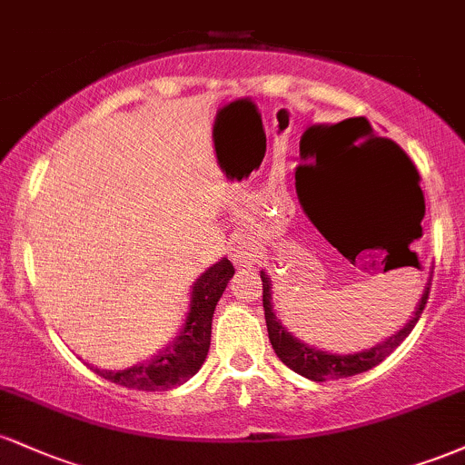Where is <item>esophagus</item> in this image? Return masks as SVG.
<instances>
[{
	"label": "esophagus",
	"instance_id": "esophagus-1",
	"mask_svg": "<svg viewBox=\"0 0 465 465\" xmlns=\"http://www.w3.org/2000/svg\"><path fill=\"white\" fill-rule=\"evenodd\" d=\"M229 253H232V260L238 266H247L251 262H255V258H258V249L244 238H238L236 242L232 244V249H229Z\"/></svg>",
	"mask_w": 465,
	"mask_h": 465
}]
</instances>
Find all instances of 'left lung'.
I'll return each instance as SVG.
<instances>
[{
	"label": "left lung",
	"mask_w": 465,
	"mask_h": 465,
	"mask_svg": "<svg viewBox=\"0 0 465 465\" xmlns=\"http://www.w3.org/2000/svg\"><path fill=\"white\" fill-rule=\"evenodd\" d=\"M389 146L393 148V153L398 154V162L400 168L409 174L411 179L418 181V170L411 159L404 154L402 148L398 143L389 142ZM418 233H421V227H418ZM409 258L418 264V255L413 251H409L407 247ZM260 277H262V306H264V319H266V330H269V341L273 345L277 359L284 362L286 367H291L292 371L300 373V376L308 378V381L314 382H325V381H339V378H348V376H356V373H362L371 367L381 365L382 361L391 354L393 350L402 343L404 339L411 334V330L415 328L418 323L421 311H424L426 300H429V291H430V282L426 284L424 292H421V300L415 306L413 317L409 319V323L404 325L400 332H396L389 339L382 341V343L373 345L370 350H362V351H354V354H330V351L317 350L312 345L302 343L300 339H295L288 330L282 325L280 319L275 317L273 312V303H271V280L264 271H260Z\"/></svg>",
	"instance_id": "obj_1"
}]
</instances>
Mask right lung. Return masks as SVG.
<instances>
[{"instance_id": "1", "label": "right lung", "mask_w": 465, "mask_h": 465, "mask_svg": "<svg viewBox=\"0 0 465 465\" xmlns=\"http://www.w3.org/2000/svg\"><path fill=\"white\" fill-rule=\"evenodd\" d=\"M233 275V264L227 258L203 273L192 286L190 311L185 317L183 328L173 343H168L153 356L151 361H143L140 365L126 367V370H92L103 376L104 381L115 385L137 389V391H168V389L183 385L190 381L207 359L212 336V317H214L216 303L221 300L227 282Z\"/></svg>"}]
</instances>
